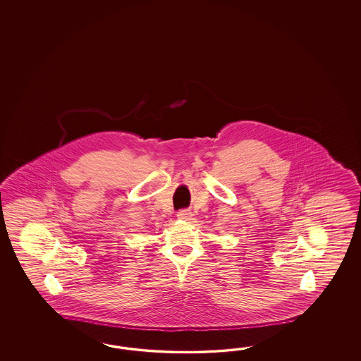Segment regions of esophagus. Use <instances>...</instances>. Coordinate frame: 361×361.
<instances>
[{"label":"esophagus","instance_id":"esophagus-1","mask_svg":"<svg viewBox=\"0 0 361 361\" xmlns=\"http://www.w3.org/2000/svg\"><path fill=\"white\" fill-rule=\"evenodd\" d=\"M177 219H183V221H189V219H192V212L190 210H180L178 213H177Z\"/></svg>","mask_w":361,"mask_h":361}]
</instances>
